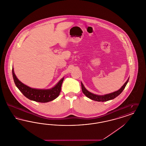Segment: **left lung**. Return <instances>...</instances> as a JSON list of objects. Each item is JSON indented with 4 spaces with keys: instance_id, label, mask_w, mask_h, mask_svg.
I'll use <instances>...</instances> for the list:
<instances>
[{
    "instance_id": "left-lung-1",
    "label": "left lung",
    "mask_w": 146,
    "mask_h": 146,
    "mask_svg": "<svg viewBox=\"0 0 146 146\" xmlns=\"http://www.w3.org/2000/svg\"><path fill=\"white\" fill-rule=\"evenodd\" d=\"M129 78H128L127 80L125 82V84L123 85V86L119 90L115 91V92H112L111 94H109L105 95L100 96V95H95L94 94L91 93L90 92L88 91L85 88V87H84V86L82 83H81L82 89V91H83L84 94L86 97L90 98L92 100H94L95 101H98V102H101H101H105V101H109V100H113V99L115 98V97H117L118 95H119L122 92L123 90L124 89L126 84L129 82Z\"/></svg>"
}]
</instances>
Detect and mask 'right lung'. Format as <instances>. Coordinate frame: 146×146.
Returning a JSON list of instances; mask_svg holds the SVG:
<instances>
[{"label": "right lung", "instance_id": "right-lung-1", "mask_svg": "<svg viewBox=\"0 0 146 146\" xmlns=\"http://www.w3.org/2000/svg\"><path fill=\"white\" fill-rule=\"evenodd\" d=\"M12 72L14 82L16 86L23 94V95L28 99L38 102L45 103L55 100L59 96L64 79L63 78L51 89H36L29 88L28 86L21 83L15 76L14 68H13Z\"/></svg>", "mask_w": 146, "mask_h": 146}]
</instances>
